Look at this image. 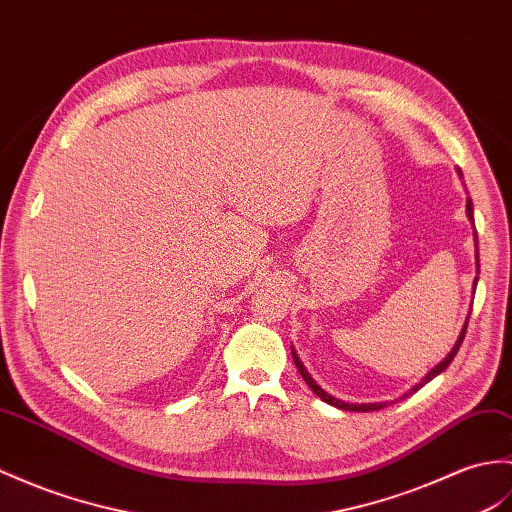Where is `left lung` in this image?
<instances>
[{"label": "left lung", "instance_id": "left-lung-1", "mask_svg": "<svg viewBox=\"0 0 512 512\" xmlns=\"http://www.w3.org/2000/svg\"><path fill=\"white\" fill-rule=\"evenodd\" d=\"M467 216H469V220H471V224H473V202H471V198L467 200ZM473 229H475V224H473ZM478 268H480V264H478ZM475 281H478V279H475ZM465 334H467V323H465V327H462V331H460V338H458V342L454 344V349H451V353L447 355V358H445L441 364H436V366L432 368V371L425 375L423 382H421L419 386H414V388H412V392H414V390H419L421 386H425L427 382H430V379H434L436 375H441V373L445 371V368L451 364V360L456 358V353H458V349H460V344H462V340H465ZM292 360H294V366L299 368L301 377L305 379V384L314 390V395H316V397H320V399H323L325 403H329V406H336V408H340V410H351V412H371V410H382V408H386V403H362V406H360V403H344V401H340V399H336V397L327 395V392H325L323 388H320V386L314 382V379L310 377V373L305 371V366L301 364V360H299V358H296V353H294V351H292Z\"/></svg>", "mask_w": 512, "mask_h": 512}]
</instances>
